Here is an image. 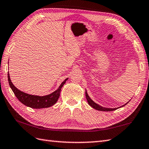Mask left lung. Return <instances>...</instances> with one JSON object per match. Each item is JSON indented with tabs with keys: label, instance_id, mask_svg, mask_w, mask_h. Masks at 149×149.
I'll return each mask as SVG.
<instances>
[{
	"label": "left lung",
	"instance_id": "obj_1",
	"mask_svg": "<svg viewBox=\"0 0 149 149\" xmlns=\"http://www.w3.org/2000/svg\"><path fill=\"white\" fill-rule=\"evenodd\" d=\"M85 95H86V100H87V101H88V103L89 105H90V106H91L92 108H94V109H95V110H100V111H106V112L113 111V110H116V109H119V108L123 107V106L126 105V104H127V103H129V102L130 101H129V102H127V103L126 104H123V106H121V107H118V108H113V109H110V108H105V107H101V106H100V105H99L98 104L95 103V102H94V101H92V100H91V98H90V97H89V95H88V94H87L86 90L85 91Z\"/></svg>",
	"mask_w": 149,
	"mask_h": 149
}]
</instances>
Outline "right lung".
Segmentation results:
<instances>
[{
  "label": "right lung",
  "mask_w": 149,
  "mask_h": 149,
  "mask_svg": "<svg viewBox=\"0 0 149 149\" xmlns=\"http://www.w3.org/2000/svg\"><path fill=\"white\" fill-rule=\"evenodd\" d=\"M8 78L10 88L12 90L14 94L15 95L19 101L21 102L22 104H24L26 106L32 108V109H36L50 107L56 103L59 97L61 88L63 86L64 84L66 83V81L68 79L66 78L65 80H64V81L61 84V85L57 88V90H55L54 92H52V94L45 96H39L26 94V93L20 91L18 88H17L13 85L12 82H11L9 72H8Z\"/></svg>",
  "instance_id": "obj_1"
}]
</instances>
